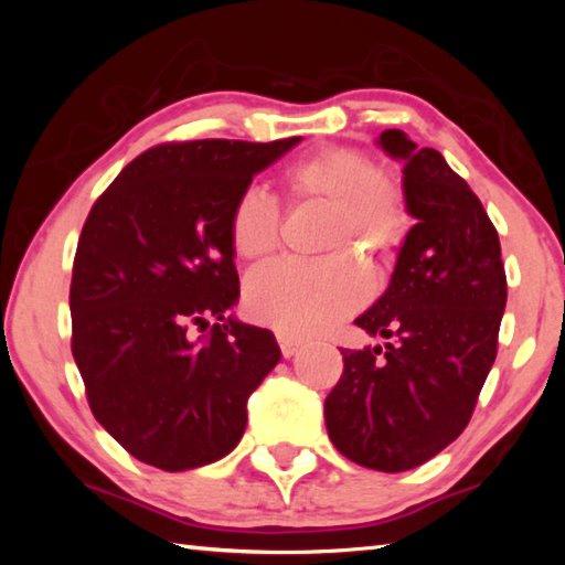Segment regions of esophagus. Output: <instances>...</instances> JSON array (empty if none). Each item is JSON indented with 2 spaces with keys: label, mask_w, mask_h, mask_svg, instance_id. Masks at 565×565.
<instances>
[{
  "label": "esophagus",
  "mask_w": 565,
  "mask_h": 565,
  "mask_svg": "<svg viewBox=\"0 0 565 565\" xmlns=\"http://www.w3.org/2000/svg\"><path fill=\"white\" fill-rule=\"evenodd\" d=\"M276 341H279L284 359H291L294 353L301 349V341H299V339H294L291 333H286V331H279V333H276Z\"/></svg>",
  "instance_id": "obj_1"
}]
</instances>
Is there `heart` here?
Wrapping results in <instances>:
<instances>
[{
  "mask_svg": "<svg viewBox=\"0 0 565 565\" xmlns=\"http://www.w3.org/2000/svg\"><path fill=\"white\" fill-rule=\"evenodd\" d=\"M281 186L291 202L327 204L323 246H356L366 254L394 248L408 228L406 196L376 161L351 147H321L284 169ZM279 206L259 186L236 196L228 212V242L244 262L269 256L279 236ZM371 281L349 254L317 264L276 262L246 279L244 301L256 321L309 337L331 329L369 299Z\"/></svg>",
  "mask_w": 565,
  "mask_h": 565,
  "instance_id": "b5f03b06",
  "label": "heart"
}]
</instances>
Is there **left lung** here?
<instances>
[{
  "instance_id": "obj_1",
  "label": "left lung",
  "mask_w": 565,
  "mask_h": 565,
  "mask_svg": "<svg viewBox=\"0 0 565 565\" xmlns=\"http://www.w3.org/2000/svg\"><path fill=\"white\" fill-rule=\"evenodd\" d=\"M376 145L404 164L408 228L388 289L353 321L384 347L341 349L323 404L331 444L353 463L398 473L461 436L495 361L505 309L499 234L471 186L401 129Z\"/></svg>"
}]
</instances>
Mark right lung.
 <instances>
[{"label": "right lung", "mask_w": 565, "mask_h": 565, "mask_svg": "<svg viewBox=\"0 0 565 565\" xmlns=\"http://www.w3.org/2000/svg\"><path fill=\"white\" fill-rule=\"evenodd\" d=\"M299 141L161 145L92 206L72 271V353L94 418L139 461L189 471L242 441L246 401L281 349L269 329L226 317L238 301L228 212Z\"/></svg>", "instance_id": "obj_1"}]
</instances>
